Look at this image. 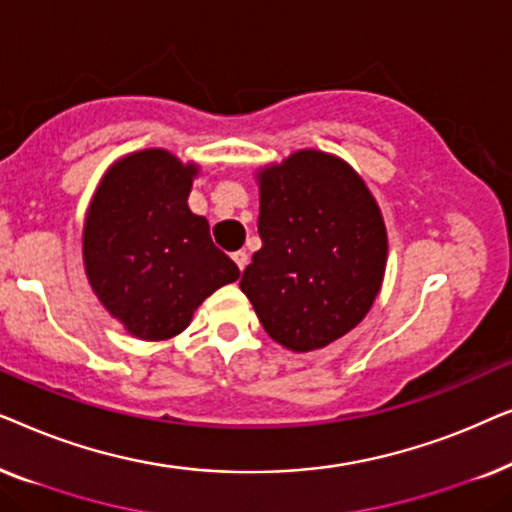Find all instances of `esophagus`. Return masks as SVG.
Segmentation results:
<instances>
[{
	"mask_svg": "<svg viewBox=\"0 0 512 512\" xmlns=\"http://www.w3.org/2000/svg\"><path fill=\"white\" fill-rule=\"evenodd\" d=\"M233 261H235L237 268L244 270V268H247V263H249V254H247V251H235Z\"/></svg>",
	"mask_w": 512,
	"mask_h": 512,
	"instance_id": "1",
	"label": "esophagus"
}]
</instances>
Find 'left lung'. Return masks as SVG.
I'll list each match as a JSON object with an SVG mask.
<instances>
[{"instance_id": "obj_1", "label": "left lung", "mask_w": 512, "mask_h": 512, "mask_svg": "<svg viewBox=\"0 0 512 512\" xmlns=\"http://www.w3.org/2000/svg\"><path fill=\"white\" fill-rule=\"evenodd\" d=\"M263 247L242 272L265 333L312 352L352 331L387 268V228L363 179L331 153L303 149L258 170Z\"/></svg>"}]
</instances>
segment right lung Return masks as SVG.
Wrapping results in <instances>:
<instances>
[{
  "instance_id": "right-lung-1",
  "label": "right lung",
  "mask_w": 512,
  "mask_h": 512,
  "mask_svg": "<svg viewBox=\"0 0 512 512\" xmlns=\"http://www.w3.org/2000/svg\"><path fill=\"white\" fill-rule=\"evenodd\" d=\"M195 163L165 149L116 160L83 226V265L95 296L139 340H167L191 324L202 300L240 277L188 209Z\"/></svg>"
}]
</instances>
